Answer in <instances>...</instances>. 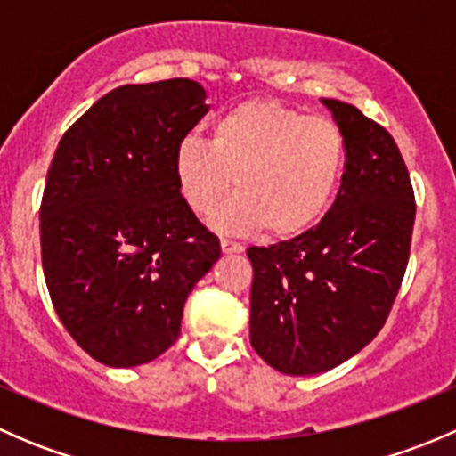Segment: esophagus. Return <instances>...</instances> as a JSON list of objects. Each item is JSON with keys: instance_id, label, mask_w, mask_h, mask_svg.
<instances>
[{"instance_id": "esophagus-1", "label": "esophagus", "mask_w": 456, "mask_h": 456, "mask_svg": "<svg viewBox=\"0 0 456 456\" xmlns=\"http://www.w3.org/2000/svg\"><path fill=\"white\" fill-rule=\"evenodd\" d=\"M220 247H223V254H242V251H245V247H242L240 242H233L229 240V238H223V240H220Z\"/></svg>"}]
</instances>
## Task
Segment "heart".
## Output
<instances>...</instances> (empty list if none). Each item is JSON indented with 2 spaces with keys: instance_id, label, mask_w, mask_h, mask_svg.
<instances>
[{
  "instance_id": "1",
  "label": "heart",
  "mask_w": 456,
  "mask_h": 456,
  "mask_svg": "<svg viewBox=\"0 0 456 456\" xmlns=\"http://www.w3.org/2000/svg\"><path fill=\"white\" fill-rule=\"evenodd\" d=\"M346 167L342 130L275 101H247L216 118L209 142L187 136L174 154L183 200L224 233L265 229L273 238L309 232L326 214Z\"/></svg>"
}]
</instances>
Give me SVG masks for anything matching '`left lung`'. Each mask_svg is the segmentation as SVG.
I'll return each mask as SVG.
<instances>
[{
    "mask_svg": "<svg viewBox=\"0 0 456 456\" xmlns=\"http://www.w3.org/2000/svg\"><path fill=\"white\" fill-rule=\"evenodd\" d=\"M346 141L333 207L309 232L249 247V338L284 375H317L375 339L411 256L415 194L393 136L355 105L322 99Z\"/></svg>",
    "mask_w": 456,
    "mask_h": 456,
    "instance_id": "left-lung-1",
    "label": "left lung"
}]
</instances>
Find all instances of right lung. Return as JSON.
Wrapping results in <instances>:
<instances>
[{
    "mask_svg": "<svg viewBox=\"0 0 456 456\" xmlns=\"http://www.w3.org/2000/svg\"><path fill=\"white\" fill-rule=\"evenodd\" d=\"M207 110L191 79L121 86L54 151L39 209L44 278L59 320L101 364L163 355L187 296L220 257L174 174L178 142Z\"/></svg>",
    "mask_w": 456,
    "mask_h": 456,
    "instance_id": "1",
    "label": "right lung"
}]
</instances>
